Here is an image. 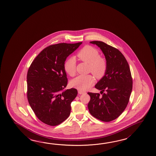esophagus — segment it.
Instances as JSON below:
<instances>
[{
    "label": "esophagus",
    "instance_id": "esophagus-1",
    "mask_svg": "<svg viewBox=\"0 0 156 156\" xmlns=\"http://www.w3.org/2000/svg\"><path fill=\"white\" fill-rule=\"evenodd\" d=\"M78 93H79V94H85L86 92H85V91H82V90H79V91H78Z\"/></svg>",
    "mask_w": 156,
    "mask_h": 156
}]
</instances>
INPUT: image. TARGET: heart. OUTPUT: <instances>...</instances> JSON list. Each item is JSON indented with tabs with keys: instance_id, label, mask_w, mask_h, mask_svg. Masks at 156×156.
<instances>
[{
	"instance_id": "heart-1",
	"label": "heart",
	"mask_w": 156,
	"mask_h": 156,
	"mask_svg": "<svg viewBox=\"0 0 156 156\" xmlns=\"http://www.w3.org/2000/svg\"><path fill=\"white\" fill-rule=\"evenodd\" d=\"M80 60L89 63V71L98 78L103 77L106 73L108 68L106 61L100 56L99 52L91 46H85L77 54ZM76 62L74 57H70L65 61L64 69L71 76L76 73ZM95 83V78L91 75H79L71 82V86L82 91L89 89Z\"/></svg>"
}]
</instances>
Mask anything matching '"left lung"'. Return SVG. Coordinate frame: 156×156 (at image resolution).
Instances as JSON below:
<instances>
[{"label":"left lung","mask_w":156,"mask_h":156,"mask_svg":"<svg viewBox=\"0 0 156 156\" xmlns=\"http://www.w3.org/2000/svg\"><path fill=\"white\" fill-rule=\"evenodd\" d=\"M90 43L101 50L108 68L105 75L95 86L101 90L102 96L99 93H88L90 96L88 109L96 119L109 122L119 116L126 108L132 90V77L128 63L120 51L101 41Z\"/></svg>","instance_id":"1"}]
</instances>
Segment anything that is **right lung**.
<instances>
[{
  "instance_id": "1",
  "label": "right lung",
  "mask_w": 156,
  "mask_h": 156,
  "mask_svg": "<svg viewBox=\"0 0 156 156\" xmlns=\"http://www.w3.org/2000/svg\"><path fill=\"white\" fill-rule=\"evenodd\" d=\"M81 44L61 43L47 47L28 70V103L38 119L48 126H57L70 115L71 103L76 97L77 90H63L68 81L64 64Z\"/></svg>"
}]
</instances>
